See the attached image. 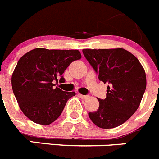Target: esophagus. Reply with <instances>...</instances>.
Listing matches in <instances>:
<instances>
[{
  "label": "esophagus",
  "instance_id": "obj_1",
  "mask_svg": "<svg viewBox=\"0 0 159 159\" xmlns=\"http://www.w3.org/2000/svg\"><path fill=\"white\" fill-rule=\"evenodd\" d=\"M78 96H79L81 99H82V100H86V99H88L89 96H84V95H81V94H78Z\"/></svg>",
  "mask_w": 159,
  "mask_h": 159
}]
</instances>
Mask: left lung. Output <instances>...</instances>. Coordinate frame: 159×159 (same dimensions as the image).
<instances>
[{
  "label": "left lung",
  "instance_id": "obj_1",
  "mask_svg": "<svg viewBox=\"0 0 159 159\" xmlns=\"http://www.w3.org/2000/svg\"><path fill=\"white\" fill-rule=\"evenodd\" d=\"M83 54L98 78L108 83L107 97L89 116L102 129L121 125L136 112L146 89V74L137 58L121 48L83 49Z\"/></svg>",
  "mask_w": 159,
  "mask_h": 159
}]
</instances>
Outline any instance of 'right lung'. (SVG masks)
<instances>
[{
	"instance_id": "add662e5",
	"label": "right lung",
	"mask_w": 159,
	"mask_h": 159,
	"mask_svg": "<svg viewBox=\"0 0 159 159\" xmlns=\"http://www.w3.org/2000/svg\"><path fill=\"white\" fill-rule=\"evenodd\" d=\"M81 58L78 50L34 48L18 61L11 76V86L23 113L37 124L48 125L63 112L66 102L75 96L55 87L72 62Z\"/></svg>"
}]
</instances>
